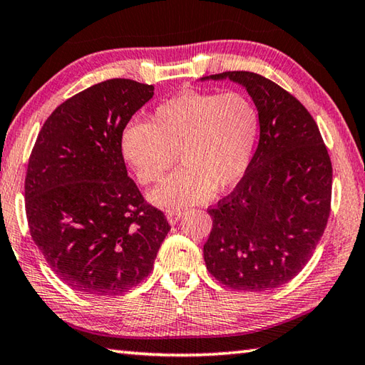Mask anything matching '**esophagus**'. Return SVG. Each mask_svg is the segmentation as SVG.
<instances>
[{
	"label": "esophagus",
	"instance_id": "obj_1",
	"mask_svg": "<svg viewBox=\"0 0 365 365\" xmlns=\"http://www.w3.org/2000/svg\"><path fill=\"white\" fill-rule=\"evenodd\" d=\"M183 215V210H173V212H168V221L170 225H177L178 220L182 218Z\"/></svg>",
	"mask_w": 365,
	"mask_h": 365
}]
</instances>
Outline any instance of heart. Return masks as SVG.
<instances>
[{
    "instance_id": "obj_1",
    "label": "heart",
    "mask_w": 365,
    "mask_h": 365,
    "mask_svg": "<svg viewBox=\"0 0 365 365\" xmlns=\"http://www.w3.org/2000/svg\"><path fill=\"white\" fill-rule=\"evenodd\" d=\"M259 131V112L244 93L187 91L156 107L150 123L126 125L120 150L142 185L160 182L180 155L183 168L148 195L155 205L173 212L239 183Z\"/></svg>"
}]
</instances>
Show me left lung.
<instances>
[{
  "label": "left lung",
  "instance_id": "1",
  "mask_svg": "<svg viewBox=\"0 0 365 365\" xmlns=\"http://www.w3.org/2000/svg\"><path fill=\"white\" fill-rule=\"evenodd\" d=\"M239 83L261 117L259 144L231 195L209 209L207 270L226 287L259 292L292 280L317 248L331 212L332 164L309 110L248 71L202 77Z\"/></svg>",
  "mask_w": 365,
  "mask_h": 365
}]
</instances>
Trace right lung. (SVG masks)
<instances>
[{
  "label": "right lung",
  "mask_w": 365,
  "mask_h": 365,
  "mask_svg": "<svg viewBox=\"0 0 365 365\" xmlns=\"http://www.w3.org/2000/svg\"><path fill=\"white\" fill-rule=\"evenodd\" d=\"M153 90L110 78L77 93L46 120L28 161L31 237L50 269L82 294L138 287L170 231L128 177L120 150L125 126Z\"/></svg>",
  "instance_id": "add662e5"
}]
</instances>
